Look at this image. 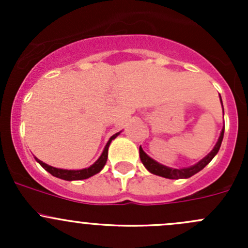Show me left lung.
I'll return each instance as SVG.
<instances>
[{"label": "left lung", "mask_w": 248, "mask_h": 248, "mask_svg": "<svg viewBox=\"0 0 248 248\" xmlns=\"http://www.w3.org/2000/svg\"><path fill=\"white\" fill-rule=\"evenodd\" d=\"M219 99H221V103H222L221 96H219ZM222 108H223V104H222ZM223 136H224V128L222 129L221 136H219V138L217 140L216 145H215V147L212 149V151L210 152V154H207V156H205L204 158L201 159L198 163L194 164V166L188 167V168L174 169V168H169V167L163 166V164L158 163V162H156L155 159H152L150 156H147V155L144 152V150L141 149V146L139 147V156H140V159H141V163L144 164L145 168H146L150 172H152V174L158 175V176H162V177H166V179H175V180L188 179V177L193 176L194 174L201 171L202 169H204L205 167L211 162V159L216 156L219 147H221Z\"/></svg>", "instance_id": "8db88e82"}]
</instances>
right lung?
I'll list each match as a JSON object with an SVG mask.
<instances>
[{"mask_svg":"<svg viewBox=\"0 0 248 248\" xmlns=\"http://www.w3.org/2000/svg\"><path fill=\"white\" fill-rule=\"evenodd\" d=\"M120 134L116 133L114 134V136L111 137V138L109 139V141L107 142L106 147H104L103 152H102V155L99 156V158L97 159L96 162H94L92 166H90L89 168H85V169H80V170H68V169H60V168H55V167H51L49 166V164L44 163V162L39 161L38 158H36V161L38 162L39 164H41L42 167H43L44 169L47 172H50V174L52 175V176L55 177H59V179H62V180H66V181H73V180H84V179H89V177L93 176V175H96L97 172H99L103 169V167L106 166L107 163V159H108V149H109V145L110 142H111V140H114L116 138L117 136Z\"/></svg>","mask_w":248,"mask_h":248,"instance_id":"add662e5","label":"right lung"}]
</instances>
